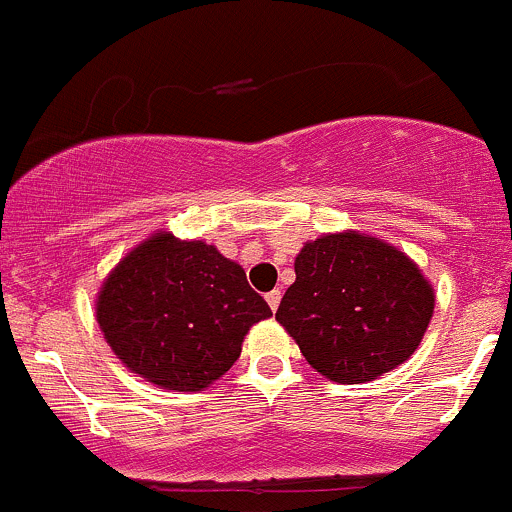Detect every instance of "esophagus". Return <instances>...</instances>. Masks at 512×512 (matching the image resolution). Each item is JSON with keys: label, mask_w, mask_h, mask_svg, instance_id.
Listing matches in <instances>:
<instances>
[{"label": "esophagus", "mask_w": 512, "mask_h": 512, "mask_svg": "<svg viewBox=\"0 0 512 512\" xmlns=\"http://www.w3.org/2000/svg\"><path fill=\"white\" fill-rule=\"evenodd\" d=\"M266 301H268V306H271V311H276L278 308V303H281V291H271V293H266Z\"/></svg>", "instance_id": "1"}]
</instances>
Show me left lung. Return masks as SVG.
Here are the masks:
<instances>
[{"label": "left lung", "instance_id": "left-lung-1", "mask_svg": "<svg viewBox=\"0 0 512 512\" xmlns=\"http://www.w3.org/2000/svg\"><path fill=\"white\" fill-rule=\"evenodd\" d=\"M433 303V288L411 258L351 231L303 246L276 321L318 373L363 383L413 356Z\"/></svg>", "mask_w": 512, "mask_h": 512}]
</instances>
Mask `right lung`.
Instances as JSON below:
<instances>
[{
    "label": "right lung",
    "mask_w": 512,
    "mask_h": 512,
    "mask_svg": "<svg viewBox=\"0 0 512 512\" xmlns=\"http://www.w3.org/2000/svg\"><path fill=\"white\" fill-rule=\"evenodd\" d=\"M271 308L239 263L204 241L156 234L106 278L96 321L126 368L169 391H201L241 356Z\"/></svg>",
    "instance_id": "1"
}]
</instances>
